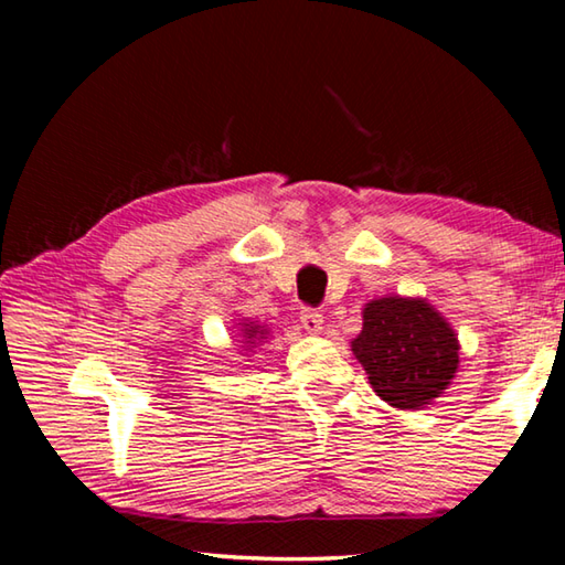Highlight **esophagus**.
<instances>
[{"label": "esophagus", "instance_id": "obj_1", "mask_svg": "<svg viewBox=\"0 0 565 565\" xmlns=\"http://www.w3.org/2000/svg\"><path fill=\"white\" fill-rule=\"evenodd\" d=\"M301 327L309 333H321L323 331V317L317 309H303L301 311Z\"/></svg>", "mask_w": 565, "mask_h": 565}]
</instances>
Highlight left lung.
Listing matches in <instances>:
<instances>
[{"mask_svg":"<svg viewBox=\"0 0 565 565\" xmlns=\"http://www.w3.org/2000/svg\"><path fill=\"white\" fill-rule=\"evenodd\" d=\"M351 351L376 394L401 411L431 404L458 369L456 333L426 299L369 301Z\"/></svg>","mask_w":565,"mask_h":565,"instance_id":"1","label":"left lung"}]
</instances>
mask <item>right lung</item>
I'll return each instance as SVG.
<instances>
[{
    "label": "right lung",
    "mask_w": 565,
    "mask_h": 565,
    "mask_svg": "<svg viewBox=\"0 0 565 565\" xmlns=\"http://www.w3.org/2000/svg\"><path fill=\"white\" fill-rule=\"evenodd\" d=\"M242 333H244V343H248V347H254L256 343V339H264L266 337V329L264 327H259V323H254V321H248V323H244V329H242Z\"/></svg>",
    "instance_id": "1"
}]
</instances>
